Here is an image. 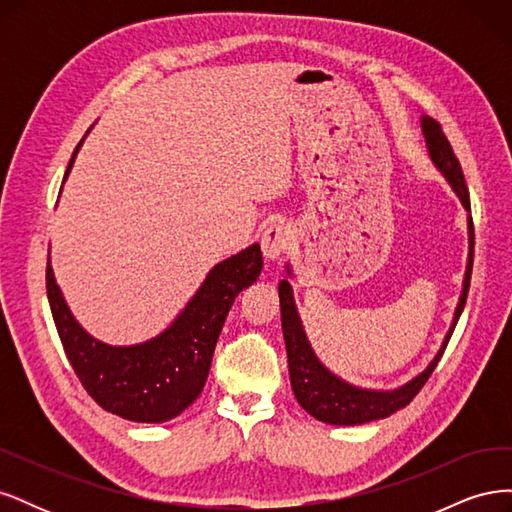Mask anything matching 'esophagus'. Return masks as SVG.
I'll list each match as a JSON object with an SVG mask.
<instances>
[{"label":"esophagus","mask_w":512,"mask_h":512,"mask_svg":"<svg viewBox=\"0 0 512 512\" xmlns=\"http://www.w3.org/2000/svg\"><path fill=\"white\" fill-rule=\"evenodd\" d=\"M262 256L267 260H277L280 256L286 254L290 247V228L286 224H271L265 230H262Z\"/></svg>","instance_id":"obj_1"}]
</instances>
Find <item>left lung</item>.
<instances>
[{
    "instance_id": "1",
    "label": "left lung",
    "mask_w": 512,
    "mask_h": 512,
    "mask_svg": "<svg viewBox=\"0 0 512 512\" xmlns=\"http://www.w3.org/2000/svg\"><path fill=\"white\" fill-rule=\"evenodd\" d=\"M423 134L427 141L429 156L436 164L442 175L451 183V188L459 196V200L470 211V192L466 185V177L461 173V164L455 156V151L448 143L446 134L442 132L440 123L431 117H423ZM470 228V258H468V269H466V280H463V292L459 297V305L455 309V318L451 329H448L442 348L438 354L433 356V361L427 365L425 371H421L416 378L406 382L404 386L393 391H371V389H359V386H352L337 378L335 374L324 367L318 356L314 354L312 346L307 342V335L303 331L301 318L297 314V307H294L292 299V288L288 280L280 282V307H282V331H284V342L288 352V369H290V384L294 397L301 404L305 412L312 414L314 418L329 425H363L369 421H378V418L391 416L393 412L406 408L410 401L423 389L425 382L436 369L438 361L448 346V339H451L457 320L463 312V305L468 299L470 290V277H472V258H474V224L472 218H468ZM290 273V269H288Z\"/></svg>"
}]
</instances>
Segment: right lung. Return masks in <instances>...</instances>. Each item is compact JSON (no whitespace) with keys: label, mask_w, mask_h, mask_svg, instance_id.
Wrapping results in <instances>:
<instances>
[{"label":"right lung","mask_w":512,"mask_h":512,"mask_svg":"<svg viewBox=\"0 0 512 512\" xmlns=\"http://www.w3.org/2000/svg\"><path fill=\"white\" fill-rule=\"evenodd\" d=\"M81 143L72 153L66 177ZM260 269L258 243L222 260L175 322L136 346L102 344L74 320L55 282L51 260L46 262V297L74 374L96 404L134 423H164L194 404L203 391L228 309L243 288L256 282Z\"/></svg>","instance_id":"1"}]
</instances>
